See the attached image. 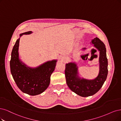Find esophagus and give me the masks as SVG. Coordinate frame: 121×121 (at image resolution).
<instances>
[{"mask_svg": "<svg viewBox=\"0 0 121 121\" xmlns=\"http://www.w3.org/2000/svg\"><path fill=\"white\" fill-rule=\"evenodd\" d=\"M66 61V58L65 57H62L61 58V61L63 62H65Z\"/></svg>", "mask_w": 121, "mask_h": 121, "instance_id": "34e87169", "label": "esophagus"}]
</instances>
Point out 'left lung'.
<instances>
[{
  "label": "left lung",
  "instance_id": "left-lung-1",
  "mask_svg": "<svg viewBox=\"0 0 121 121\" xmlns=\"http://www.w3.org/2000/svg\"><path fill=\"white\" fill-rule=\"evenodd\" d=\"M91 43L99 51V72L95 79L89 80L80 77L76 62L67 63L65 66V75L68 86L71 91L83 97L92 96L100 90L106 81L108 72V59L104 43L97 37L92 39ZM86 49L83 48L82 50Z\"/></svg>",
  "mask_w": 121,
  "mask_h": 121
}]
</instances>
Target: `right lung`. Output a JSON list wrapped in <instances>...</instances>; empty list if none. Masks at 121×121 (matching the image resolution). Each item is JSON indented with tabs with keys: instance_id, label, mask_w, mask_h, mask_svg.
Returning <instances> with one entry per match:
<instances>
[{
	"instance_id": "right-lung-1",
	"label": "right lung",
	"mask_w": 121,
	"mask_h": 121,
	"mask_svg": "<svg viewBox=\"0 0 121 121\" xmlns=\"http://www.w3.org/2000/svg\"><path fill=\"white\" fill-rule=\"evenodd\" d=\"M31 33V31L22 33L20 34V37L23 35ZM20 37L16 40L11 52V73L17 87L22 92L31 96L37 95L48 87L51 75L55 70L57 60L47 61L35 68L28 67L19 59Z\"/></svg>"
}]
</instances>
